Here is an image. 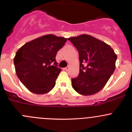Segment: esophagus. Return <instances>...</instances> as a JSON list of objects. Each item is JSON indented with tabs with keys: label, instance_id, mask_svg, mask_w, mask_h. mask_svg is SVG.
Wrapping results in <instances>:
<instances>
[{
	"label": "esophagus",
	"instance_id": "obj_1",
	"mask_svg": "<svg viewBox=\"0 0 132 132\" xmlns=\"http://www.w3.org/2000/svg\"><path fill=\"white\" fill-rule=\"evenodd\" d=\"M64 70H66V71H68V70H70V66H67V67H66L64 68Z\"/></svg>",
	"mask_w": 132,
	"mask_h": 132
}]
</instances>
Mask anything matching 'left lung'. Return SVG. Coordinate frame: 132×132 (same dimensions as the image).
<instances>
[{"label":"left lung","instance_id":"left-lung-1","mask_svg":"<svg viewBox=\"0 0 132 132\" xmlns=\"http://www.w3.org/2000/svg\"><path fill=\"white\" fill-rule=\"evenodd\" d=\"M68 39L77 48L79 55L80 73L71 79L72 87L82 95L96 94L114 73L116 54L107 43L87 34Z\"/></svg>","mask_w":132,"mask_h":132}]
</instances>
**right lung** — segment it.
I'll return each mask as SVG.
<instances>
[{
  "instance_id": "obj_1",
  "label": "right lung",
  "mask_w": 132,
  "mask_h": 132,
  "mask_svg": "<svg viewBox=\"0 0 132 132\" xmlns=\"http://www.w3.org/2000/svg\"><path fill=\"white\" fill-rule=\"evenodd\" d=\"M67 39L48 34L26 43L18 49L14 58L17 77L30 92L48 93L55 85L61 69L55 60L59 50Z\"/></svg>"
}]
</instances>
